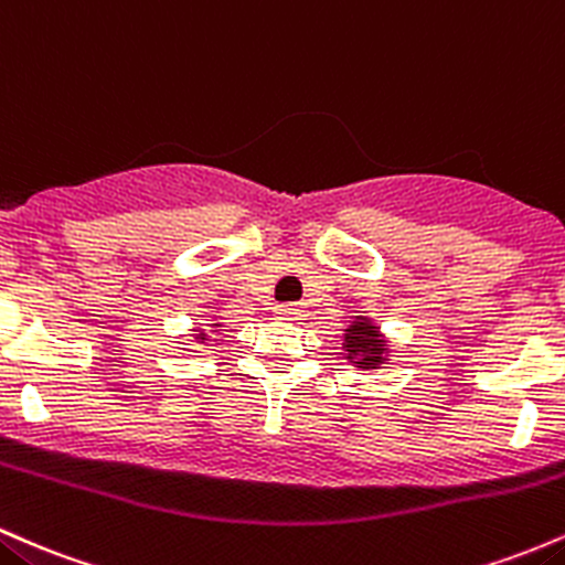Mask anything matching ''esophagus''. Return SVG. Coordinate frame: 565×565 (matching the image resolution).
<instances>
[{
  "label": "esophagus",
  "mask_w": 565,
  "mask_h": 565,
  "mask_svg": "<svg viewBox=\"0 0 565 565\" xmlns=\"http://www.w3.org/2000/svg\"><path fill=\"white\" fill-rule=\"evenodd\" d=\"M277 315H280L282 320H301L303 307L301 303H280V307H277Z\"/></svg>",
  "instance_id": "obj_1"
}]
</instances>
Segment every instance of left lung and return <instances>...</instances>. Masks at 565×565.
<instances>
[{
	"mask_svg": "<svg viewBox=\"0 0 565 565\" xmlns=\"http://www.w3.org/2000/svg\"><path fill=\"white\" fill-rule=\"evenodd\" d=\"M347 341V358H358L360 367H376L382 363L384 341L379 339V331L367 322H354L344 335Z\"/></svg>",
	"mask_w": 565,
	"mask_h": 565,
	"instance_id": "left-lung-1",
	"label": "left lung"
}]
</instances>
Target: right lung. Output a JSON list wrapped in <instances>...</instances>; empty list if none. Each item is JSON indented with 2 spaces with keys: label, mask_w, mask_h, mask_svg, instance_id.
<instances>
[{
  "label": "right lung",
  "mask_w": 565,
  "mask_h": 565,
  "mask_svg": "<svg viewBox=\"0 0 565 565\" xmlns=\"http://www.w3.org/2000/svg\"><path fill=\"white\" fill-rule=\"evenodd\" d=\"M200 335H205V333H200Z\"/></svg>",
  "instance_id": "add662e5"
}]
</instances>
